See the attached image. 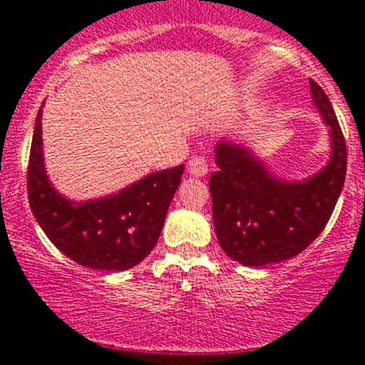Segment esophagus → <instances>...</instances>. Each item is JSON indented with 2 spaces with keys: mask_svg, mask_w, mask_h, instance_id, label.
I'll use <instances>...</instances> for the list:
<instances>
[{
  "mask_svg": "<svg viewBox=\"0 0 365 365\" xmlns=\"http://www.w3.org/2000/svg\"><path fill=\"white\" fill-rule=\"evenodd\" d=\"M188 173L193 177H205L208 173V164L202 157H193L188 160Z\"/></svg>",
  "mask_w": 365,
  "mask_h": 365,
  "instance_id": "obj_1",
  "label": "esophagus"
}]
</instances>
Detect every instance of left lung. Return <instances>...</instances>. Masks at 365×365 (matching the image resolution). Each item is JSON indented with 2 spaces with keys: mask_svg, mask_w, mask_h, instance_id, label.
<instances>
[{
  "mask_svg": "<svg viewBox=\"0 0 365 365\" xmlns=\"http://www.w3.org/2000/svg\"><path fill=\"white\" fill-rule=\"evenodd\" d=\"M309 86L331 138V155L318 173L278 179L250 148L225 138L215 144L219 170L208 182L215 235L227 256L245 267L298 256L324 230L344 188L346 140L324 89L314 80Z\"/></svg>",
  "mask_w": 365,
  "mask_h": 365,
  "instance_id": "1",
  "label": "left lung"
}]
</instances>
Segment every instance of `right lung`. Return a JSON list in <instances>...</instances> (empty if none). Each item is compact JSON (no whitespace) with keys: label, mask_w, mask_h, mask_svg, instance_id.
I'll return each mask as SVG.
<instances>
[{"label":"right lung","mask_w":365,"mask_h":365,"mask_svg":"<svg viewBox=\"0 0 365 365\" xmlns=\"http://www.w3.org/2000/svg\"><path fill=\"white\" fill-rule=\"evenodd\" d=\"M41 115L38 111L29 157V205L54 247L78 265L120 272L153 250L185 164L143 177L106 197L71 201L45 172Z\"/></svg>","instance_id":"obj_1"}]
</instances>
